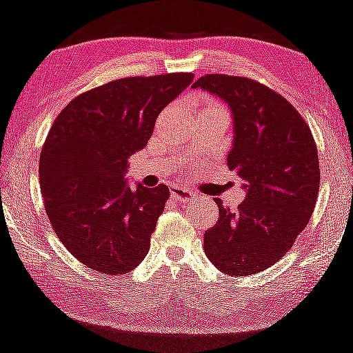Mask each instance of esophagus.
Here are the masks:
<instances>
[{"label":"esophagus","instance_id":"esophagus-1","mask_svg":"<svg viewBox=\"0 0 353 353\" xmlns=\"http://www.w3.org/2000/svg\"><path fill=\"white\" fill-rule=\"evenodd\" d=\"M171 195L174 199H176L177 202H182V203L190 202V201H194V199H195V192H192V190H189V189L179 188V185H172Z\"/></svg>","mask_w":353,"mask_h":353}]
</instances>
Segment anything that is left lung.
I'll return each mask as SVG.
<instances>
[{
	"label": "left lung",
	"instance_id": "1",
	"mask_svg": "<svg viewBox=\"0 0 353 353\" xmlns=\"http://www.w3.org/2000/svg\"><path fill=\"white\" fill-rule=\"evenodd\" d=\"M192 88L228 105L227 164L245 190L236 210L215 199L219 220L203 233V250L225 274L260 273L291 250L312 215L321 179L312 133L290 101L254 80L210 74Z\"/></svg>",
	"mask_w": 353,
	"mask_h": 353
}]
</instances>
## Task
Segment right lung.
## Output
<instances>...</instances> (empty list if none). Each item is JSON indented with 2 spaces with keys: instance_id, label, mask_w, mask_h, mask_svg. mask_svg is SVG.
<instances>
[{
  "instance_id": "add662e5",
  "label": "right lung",
  "mask_w": 353,
  "mask_h": 353,
  "mask_svg": "<svg viewBox=\"0 0 353 353\" xmlns=\"http://www.w3.org/2000/svg\"><path fill=\"white\" fill-rule=\"evenodd\" d=\"M192 74L113 80L75 97L55 118L39 159L41 192L55 235L90 270L125 274L144 260L168 185L131 189L128 158Z\"/></svg>"
}]
</instances>
